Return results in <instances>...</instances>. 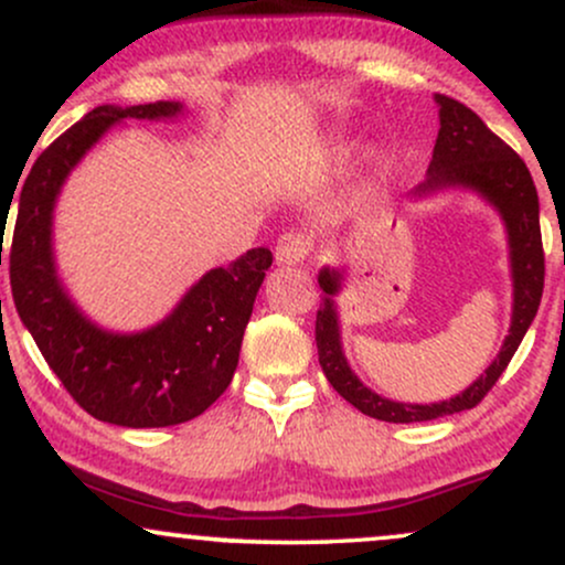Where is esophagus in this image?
Here are the masks:
<instances>
[{
    "label": "esophagus",
    "instance_id": "obj_1",
    "mask_svg": "<svg viewBox=\"0 0 565 565\" xmlns=\"http://www.w3.org/2000/svg\"><path fill=\"white\" fill-rule=\"evenodd\" d=\"M310 249V242L305 233H284L281 238L276 242V263L278 265H297L305 260V255H308Z\"/></svg>",
    "mask_w": 565,
    "mask_h": 565
}]
</instances>
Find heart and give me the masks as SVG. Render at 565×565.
Returning a JSON list of instances; mask_svg holds the SVG:
<instances>
[{
    "label": "heart",
    "mask_w": 565,
    "mask_h": 565,
    "mask_svg": "<svg viewBox=\"0 0 565 565\" xmlns=\"http://www.w3.org/2000/svg\"><path fill=\"white\" fill-rule=\"evenodd\" d=\"M353 151H355V142L353 140H350V138H337L332 142V151H329V153H332L334 161H342V159H348Z\"/></svg>",
    "instance_id": "1"
}]
</instances>
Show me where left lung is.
Returning a JSON list of instances; mask_svg holds the SVG:
<instances>
[{
    "mask_svg": "<svg viewBox=\"0 0 565 565\" xmlns=\"http://www.w3.org/2000/svg\"><path fill=\"white\" fill-rule=\"evenodd\" d=\"M436 103L440 119L438 140L436 148H433L430 167H427V180L414 188V196L425 199L438 191H446V188H465V191L478 193L486 204H491L499 212L504 231H508L510 246V332L504 337L491 366L454 398L438 401V404H401V401L382 398L380 393H374L372 387H366L364 382L355 377L345 353H342L340 316H337L334 297L342 289L345 270L329 268V265L321 268L319 287L323 289V300L319 313H316L319 364L334 391L348 404H353L369 417L382 419V423H427V419H438L481 404L483 395L497 385V380L508 369L542 302L544 252L540 231V196H536V185L531 180L529 167L465 103L446 95H436Z\"/></svg>",
    "mask_w": 565,
    "mask_h": 565,
    "instance_id": "8db88e82",
    "label": "left lung"
}]
</instances>
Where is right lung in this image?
Masks as SVG:
<instances>
[{"label": "right lung", "mask_w": 565, "mask_h": 565, "mask_svg": "<svg viewBox=\"0 0 565 565\" xmlns=\"http://www.w3.org/2000/svg\"><path fill=\"white\" fill-rule=\"evenodd\" d=\"M183 108L174 100L97 106L39 153L21 185L10 246L12 300L71 398L100 423L170 427L215 404L236 372L252 305L274 263L270 249L257 246L228 268L206 270L164 321L142 332H108L71 300L53 252V212L71 170L119 121L174 119Z\"/></svg>", "instance_id": "1"}]
</instances>
